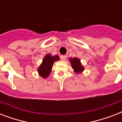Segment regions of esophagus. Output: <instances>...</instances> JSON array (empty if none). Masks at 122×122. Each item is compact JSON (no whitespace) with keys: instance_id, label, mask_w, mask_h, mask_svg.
Here are the masks:
<instances>
[{"instance_id":"esophagus-1","label":"esophagus","mask_w":122,"mask_h":122,"mask_svg":"<svg viewBox=\"0 0 122 122\" xmlns=\"http://www.w3.org/2000/svg\"><path fill=\"white\" fill-rule=\"evenodd\" d=\"M60 57H61V59H62V60H65V59H66V57H67V56H66V55H61V56H60Z\"/></svg>"}]
</instances>
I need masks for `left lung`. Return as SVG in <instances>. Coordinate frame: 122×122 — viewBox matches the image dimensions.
<instances>
[{
    "label": "left lung",
    "instance_id": "1",
    "mask_svg": "<svg viewBox=\"0 0 122 122\" xmlns=\"http://www.w3.org/2000/svg\"><path fill=\"white\" fill-rule=\"evenodd\" d=\"M70 61L71 62L72 68L74 69L76 73H81L83 70V67L81 66L79 59L76 58V57L71 58L70 59Z\"/></svg>",
    "mask_w": 122,
    "mask_h": 122
}]
</instances>
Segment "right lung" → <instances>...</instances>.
I'll list each match as a JSON object with an SVG mask.
<instances>
[{
	"instance_id": "add662e5",
	"label": "right lung",
	"mask_w": 122,
	"mask_h": 122,
	"mask_svg": "<svg viewBox=\"0 0 122 122\" xmlns=\"http://www.w3.org/2000/svg\"><path fill=\"white\" fill-rule=\"evenodd\" d=\"M59 56H52L50 54L46 55L43 59V62L41 64V66L38 69L39 75L43 78H47L51 71L52 67L54 61L59 60Z\"/></svg>"
}]
</instances>
